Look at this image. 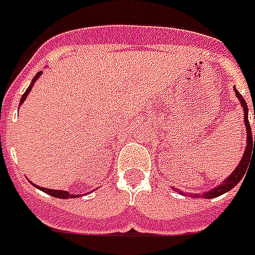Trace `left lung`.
<instances>
[{"label":"left lung","mask_w":255,"mask_h":255,"mask_svg":"<svg viewBox=\"0 0 255 255\" xmlns=\"http://www.w3.org/2000/svg\"><path fill=\"white\" fill-rule=\"evenodd\" d=\"M235 89V93H236V98L239 99L240 105L243 107L244 112V126H246V134H247V138H246V149H244L243 156H242V160L239 162V164L236 166V169L232 171V174H229L228 177L223 180L221 184H218L216 187H214L212 190H208L205 193L201 194H190V197L193 198H205V200H211V198H215V197H219L222 194L228 193L232 188L239 184V181H242V178H244L246 173L249 171V167L251 164L255 163V135L253 138V134H251V128L250 123H249V107H247V103L243 99V96L237 92L236 88ZM254 119H255V109H254ZM255 141H253L252 139ZM174 190V188H173ZM180 191V190H178ZM181 194H184V191H181Z\"/></svg>","instance_id":"8db88e82"}]
</instances>
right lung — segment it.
<instances>
[{
    "mask_svg": "<svg viewBox=\"0 0 255 255\" xmlns=\"http://www.w3.org/2000/svg\"><path fill=\"white\" fill-rule=\"evenodd\" d=\"M41 74H43V72L40 71V72H37V74H36V77L33 78L32 84L29 85V88H27L25 93L22 95V99H20V103H19V106H20L22 103H23V102H25V99L27 98V95H29V93H30V91H32V86L34 85V82H36V81L39 79V77H40ZM30 183H32V181H30ZM32 184H33V183H32ZM33 186L37 187V188H40L43 193L48 194V195H51V197H55V198H61V200H67V198H78V197L81 195V194H77V195H75V194H71L69 191H65V190H50V188L39 187V186H36V184H33Z\"/></svg>",
    "mask_w": 255,
    "mask_h": 255,
    "instance_id": "1",
    "label": "right lung"
}]
</instances>
